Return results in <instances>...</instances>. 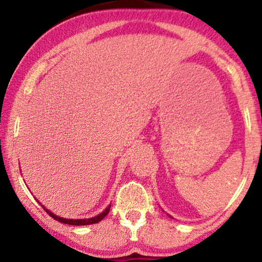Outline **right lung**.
I'll return each instance as SVG.
<instances>
[{
    "label": "right lung",
    "instance_id": "obj_1",
    "mask_svg": "<svg viewBox=\"0 0 262 262\" xmlns=\"http://www.w3.org/2000/svg\"><path fill=\"white\" fill-rule=\"evenodd\" d=\"M41 206V204H40ZM43 207V206H41ZM45 209V212L48 213V214L50 215V217L55 219V221H59L60 223H64V224H69V225H89V224H95V223H98V222H101L102 219H103L106 215L108 214V212H110L111 209V204L107 207L106 209L103 210V212L101 213V214L96 215V217L93 218H89V219H65V218H61V217H58V215H55L54 213L50 212V210H48L45 207H43Z\"/></svg>",
    "mask_w": 262,
    "mask_h": 262
}]
</instances>
